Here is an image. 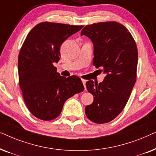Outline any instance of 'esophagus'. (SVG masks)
<instances>
[{
  "mask_svg": "<svg viewBox=\"0 0 156 156\" xmlns=\"http://www.w3.org/2000/svg\"><path fill=\"white\" fill-rule=\"evenodd\" d=\"M82 83H83V84H84V87L85 90H86V80H84V79H82Z\"/></svg>",
  "mask_w": 156,
  "mask_h": 156,
  "instance_id": "1",
  "label": "esophagus"
}]
</instances>
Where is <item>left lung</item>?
Listing matches in <instances>:
<instances>
[{
	"label": "left lung",
	"mask_w": 156,
	"mask_h": 156,
	"mask_svg": "<svg viewBox=\"0 0 156 156\" xmlns=\"http://www.w3.org/2000/svg\"><path fill=\"white\" fill-rule=\"evenodd\" d=\"M81 35L93 42V65L106 74L101 83L86 82L94 101L85 107V114L92 122L108 123L122 112L131 96L136 80L137 46L126 27L115 21L87 25Z\"/></svg>",
	"instance_id": "1"
}]
</instances>
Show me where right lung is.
Wrapping results in <instances>:
<instances>
[{
    "instance_id": "1",
    "label": "right lung",
    "mask_w": 156,
    "mask_h": 156,
    "mask_svg": "<svg viewBox=\"0 0 156 156\" xmlns=\"http://www.w3.org/2000/svg\"><path fill=\"white\" fill-rule=\"evenodd\" d=\"M83 25L42 22L27 35L18 55L19 84L27 108L36 118L50 121L59 116L65 102L84 91L77 76H62L53 65L60 47Z\"/></svg>"
}]
</instances>
